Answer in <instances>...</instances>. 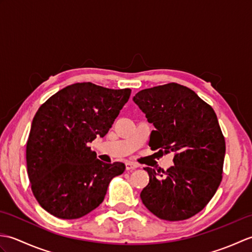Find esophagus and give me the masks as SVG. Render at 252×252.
Instances as JSON below:
<instances>
[{
	"instance_id": "esophagus-1",
	"label": "esophagus",
	"mask_w": 252,
	"mask_h": 252,
	"mask_svg": "<svg viewBox=\"0 0 252 252\" xmlns=\"http://www.w3.org/2000/svg\"><path fill=\"white\" fill-rule=\"evenodd\" d=\"M126 170H134V169L138 168V164L135 162H132V161H127V162H126Z\"/></svg>"
}]
</instances>
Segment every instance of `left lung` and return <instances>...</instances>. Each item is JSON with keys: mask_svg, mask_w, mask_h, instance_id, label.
<instances>
[{"mask_svg": "<svg viewBox=\"0 0 252 252\" xmlns=\"http://www.w3.org/2000/svg\"><path fill=\"white\" fill-rule=\"evenodd\" d=\"M156 130L153 151L174 153V165L162 174L144 168L149 183L141 199L167 221H182L200 212L222 181L225 140L215 110L194 91L178 83L142 90L133 97Z\"/></svg>", "mask_w": 252, "mask_h": 252, "instance_id": "obj_1", "label": "left lung"}]
</instances>
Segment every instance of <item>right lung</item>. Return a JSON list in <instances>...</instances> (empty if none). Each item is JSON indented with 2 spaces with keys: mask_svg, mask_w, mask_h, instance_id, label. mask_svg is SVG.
Segmentation results:
<instances>
[{
  "mask_svg": "<svg viewBox=\"0 0 252 252\" xmlns=\"http://www.w3.org/2000/svg\"><path fill=\"white\" fill-rule=\"evenodd\" d=\"M130 95V89L74 83L37 109L27 141V170L35 199L52 216L88 215L103 202L111 179L125 172V163L100 161L88 144L108 133Z\"/></svg>",
  "mask_w": 252,
  "mask_h": 252,
  "instance_id": "add662e5",
  "label": "right lung"
}]
</instances>
